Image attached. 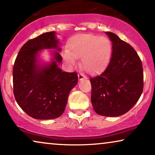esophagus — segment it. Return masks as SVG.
I'll use <instances>...</instances> for the list:
<instances>
[{"mask_svg":"<svg viewBox=\"0 0 155 155\" xmlns=\"http://www.w3.org/2000/svg\"><path fill=\"white\" fill-rule=\"evenodd\" d=\"M78 79H79L80 80H82L83 79H86V77H85V75H83L82 73H79L78 74Z\"/></svg>","mask_w":155,"mask_h":155,"instance_id":"esophagus-1","label":"esophagus"}]
</instances>
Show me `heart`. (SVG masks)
Here are the masks:
<instances>
[{
  "instance_id": "b5f03b06",
  "label": "heart",
  "mask_w": 155,
  "mask_h": 155,
  "mask_svg": "<svg viewBox=\"0 0 155 155\" xmlns=\"http://www.w3.org/2000/svg\"><path fill=\"white\" fill-rule=\"evenodd\" d=\"M111 53V42L107 38L83 35L76 37L68 46L63 55L67 64L74 65L75 59L81 58L82 68L90 73H97L105 66Z\"/></svg>"
}]
</instances>
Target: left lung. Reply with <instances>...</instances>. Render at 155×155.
I'll list each match as a JSON object with an SVG mask.
<instances>
[{"label":"left lung","instance_id":"8db88e82","mask_svg":"<svg viewBox=\"0 0 155 155\" xmlns=\"http://www.w3.org/2000/svg\"><path fill=\"white\" fill-rule=\"evenodd\" d=\"M112 42L111 60L105 71L90 78L91 101L97 114L116 117L137 103L143 90V70L134 48L114 33L106 31Z\"/></svg>","mask_w":155,"mask_h":155}]
</instances>
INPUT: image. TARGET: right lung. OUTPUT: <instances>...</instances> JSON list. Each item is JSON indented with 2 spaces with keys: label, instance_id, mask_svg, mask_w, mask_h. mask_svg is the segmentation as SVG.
<instances>
[{
  "label": "right lung",
  "instance_id": "add662e5",
  "mask_svg": "<svg viewBox=\"0 0 155 155\" xmlns=\"http://www.w3.org/2000/svg\"><path fill=\"white\" fill-rule=\"evenodd\" d=\"M56 31L42 34L29 40L20 48L15 61L13 93L21 109L39 120L56 118L66 107L69 93L78 83V74L63 72L59 40ZM54 49L49 63H41L39 53Z\"/></svg>",
  "mask_w": 155,
  "mask_h": 155
}]
</instances>
